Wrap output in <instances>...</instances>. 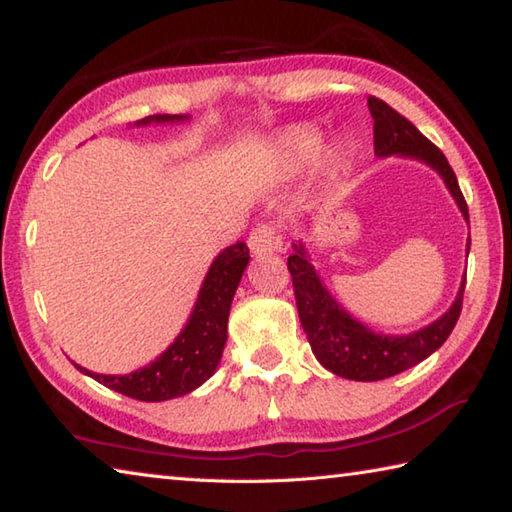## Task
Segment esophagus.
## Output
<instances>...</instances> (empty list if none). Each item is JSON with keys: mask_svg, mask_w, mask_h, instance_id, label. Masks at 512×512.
<instances>
[{"mask_svg": "<svg viewBox=\"0 0 512 512\" xmlns=\"http://www.w3.org/2000/svg\"><path fill=\"white\" fill-rule=\"evenodd\" d=\"M249 249H252L254 254L263 256V254H272V252H278V249L283 247V238L278 231L267 225V223H260L252 229V234H249Z\"/></svg>", "mask_w": 512, "mask_h": 512, "instance_id": "esophagus-1", "label": "esophagus"}]
</instances>
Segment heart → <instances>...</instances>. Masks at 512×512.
Returning a JSON list of instances; mask_svg holds the SVG:
<instances>
[{
	"label": "heart",
	"instance_id": "b5f03b06",
	"mask_svg": "<svg viewBox=\"0 0 512 512\" xmlns=\"http://www.w3.org/2000/svg\"><path fill=\"white\" fill-rule=\"evenodd\" d=\"M318 147H321V133L312 127H292L281 133L278 138V151H281L283 160L292 167H301L305 162H310ZM336 156L330 158V165L336 167Z\"/></svg>",
	"mask_w": 512,
	"mask_h": 512
}]
</instances>
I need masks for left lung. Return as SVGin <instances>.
Returning a JSON list of instances; mask_svg holds the SVG:
<instances>
[{"label":"left lung","mask_w":512,"mask_h":512,"mask_svg":"<svg viewBox=\"0 0 512 512\" xmlns=\"http://www.w3.org/2000/svg\"><path fill=\"white\" fill-rule=\"evenodd\" d=\"M368 106L374 120V153L376 156H408L426 162L446 182L452 198L457 200L461 214L468 220V205L461 194L455 171L448 165L441 149L435 147L414 124L392 109L390 104L370 95ZM296 252L287 258V269L292 274L294 296L301 325L312 345V352L323 368L336 376L352 381H381L399 374L439 350L457 325L464 303L466 278L450 310L435 323L408 336L376 334L370 327L354 321L343 307L334 301L323 287L314 267L305 256L303 245H294ZM470 252V238H468Z\"/></svg>","instance_id":"1"}]
</instances>
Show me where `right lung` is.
<instances>
[{
    "label": "right lung",
    "mask_w": 512,
    "mask_h": 512,
    "mask_svg": "<svg viewBox=\"0 0 512 512\" xmlns=\"http://www.w3.org/2000/svg\"><path fill=\"white\" fill-rule=\"evenodd\" d=\"M178 120H187V115H149L136 124ZM247 263L249 247L240 240L216 256L200 287L196 307L185 330L147 368L122 376L95 374L80 365L75 368L106 388L138 401H167L196 390L216 372L223 356L231 298L236 294Z\"/></svg>",
    "instance_id": "obj_1"
}]
</instances>
